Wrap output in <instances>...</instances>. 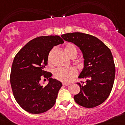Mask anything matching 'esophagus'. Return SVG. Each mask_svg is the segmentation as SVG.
<instances>
[{
	"instance_id": "1",
	"label": "esophagus",
	"mask_w": 125,
	"mask_h": 125,
	"mask_svg": "<svg viewBox=\"0 0 125 125\" xmlns=\"http://www.w3.org/2000/svg\"><path fill=\"white\" fill-rule=\"evenodd\" d=\"M62 84H63L64 86H69L71 84L69 83H62Z\"/></svg>"
}]
</instances>
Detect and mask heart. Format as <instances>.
I'll use <instances>...</instances> for the list:
<instances>
[{"mask_svg": "<svg viewBox=\"0 0 125 125\" xmlns=\"http://www.w3.org/2000/svg\"><path fill=\"white\" fill-rule=\"evenodd\" d=\"M65 52L69 57H76L77 54V49L76 47L73 44H67L64 48ZM55 48L52 49L48 55V62L49 64L52 62V56ZM76 75V71L73 67L69 68H58L55 69L54 72V76L58 80L63 82H68L74 78Z\"/></svg>", "mask_w": 125, "mask_h": 125, "instance_id": "1", "label": "heart"}]
</instances>
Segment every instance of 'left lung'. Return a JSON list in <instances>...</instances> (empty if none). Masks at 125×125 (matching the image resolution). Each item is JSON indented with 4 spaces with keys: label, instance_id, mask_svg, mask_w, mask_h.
Returning a JSON list of instances; mask_svg holds the SVG:
<instances>
[{
    "label": "left lung",
    "instance_id": "left-lung-1",
    "mask_svg": "<svg viewBox=\"0 0 125 125\" xmlns=\"http://www.w3.org/2000/svg\"><path fill=\"white\" fill-rule=\"evenodd\" d=\"M61 37L78 46L84 58V68L78 78L86 81L77 83L80 92L74 96L75 101L85 108L100 105L108 98L114 83L115 66L111 51L89 34L68 33Z\"/></svg>",
    "mask_w": 125,
    "mask_h": 125
}]
</instances>
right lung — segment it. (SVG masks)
<instances>
[{"mask_svg": "<svg viewBox=\"0 0 125 125\" xmlns=\"http://www.w3.org/2000/svg\"><path fill=\"white\" fill-rule=\"evenodd\" d=\"M63 43L59 36L36 37L27 43L14 57L10 73L11 87L15 100L25 111L39 114L54 105L62 84L52 78V74L45 68L50 51ZM42 77L48 79L45 87L40 84Z\"/></svg>", "mask_w": 125, "mask_h": 125, "instance_id": "right-lung-1", "label": "right lung"}]
</instances>
